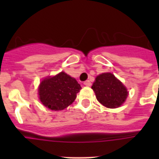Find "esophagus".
<instances>
[{
    "mask_svg": "<svg viewBox=\"0 0 159 159\" xmlns=\"http://www.w3.org/2000/svg\"><path fill=\"white\" fill-rule=\"evenodd\" d=\"M84 85L85 86H87V87H90V86L92 85V83H91V82H90L89 80H87V81L84 82Z\"/></svg>",
    "mask_w": 159,
    "mask_h": 159,
    "instance_id": "esophagus-1",
    "label": "esophagus"
}]
</instances>
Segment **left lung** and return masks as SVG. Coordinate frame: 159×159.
Wrapping results in <instances>:
<instances>
[{
    "instance_id": "left-lung-1",
    "label": "left lung",
    "mask_w": 159,
    "mask_h": 159,
    "mask_svg": "<svg viewBox=\"0 0 159 159\" xmlns=\"http://www.w3.org/2000/svg\"><path fill=\"white\" fill-rule=\"evenodd\" d=\"M92 89L97 101L108 108H117L123 104L128 96L126 87L112 73L97 76Z\"/></svg>"
}]
</instances>
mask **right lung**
Instances as JSON below:
<instances>
[{"label": "right lung", "mask_w": 159, "mask_h": 159, "mask_svg": "<svg viewBox=\"0 0 159 159\" xmlns=\"http://www.w3.org/2000/svg\"><path fill=\"white\" fill-rule=\"evenodd\" d=\"M82 87L69 75L62 72L41 82L39 95L43 106L53 111H61L74 102Z\"/></svg>", "instance_id": "add662e5"}]
</instances>
